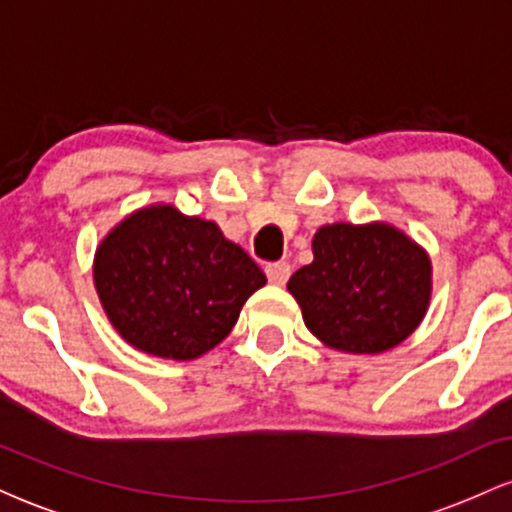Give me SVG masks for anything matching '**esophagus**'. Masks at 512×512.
<instances>
[{
	"instance_id": "1",
	"label": "esophagus",
	"mask_w": 512,
	"mask_h": 512,
	"mask_svg": "<svg viewBox=\"0 0 512 512\" xmlns=\"http://www.w3.org/2000/svg\"><path fill=\"white\" fill-rule=\"evenodd\" d=\"M264 272H267V279L272 281V284L284 286L291 276V264L289 262H272V264H267V269H264Z\"/></svg>"
}]
</instances>
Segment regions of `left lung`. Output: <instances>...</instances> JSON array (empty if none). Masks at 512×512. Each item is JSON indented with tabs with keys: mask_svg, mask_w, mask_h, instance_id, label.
<instances>
[{
	"mask_svg": "<svg viewBox=\"0 0 512 512\" xmlns=\"http://www.w3.org/2000/svg\"><path fill=\"white\" fill-rule=\"evenodd\" d=\"M315 260L289 279L308 330L349 354H380L419 327L431 296L426 252L385 223L315 233Z\"/></svg>",
	"mask_w": 512,
	"mask_h": 512,
	"instance_id": "8db88e82",
	"label": "left lung"
}]
</instances>
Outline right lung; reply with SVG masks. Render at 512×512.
I'll list each match as a JSON object with an SVG mask.
<instances>
[{"instance_id":"1","label":"right lung","mask_w":512,"mask_h":512,"mask_svg":"<svg viewBox=\"0 0 512 512\" xmlns=\"http://www.w3.org/2000/svg\"><path fill=\"white\" fill-rule=\"evenodd\" d=\"M96 289L115 330L146 354L214 349L267 276L219 226L173 207L127 216L96 252Z\"/></svg>"}]
</instances>
